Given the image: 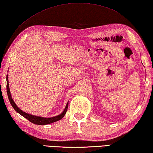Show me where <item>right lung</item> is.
<instances>
[{
  "mask_svg": "<svg viewBox=\"0 0 153 153\" xmlns=\"http://www.w3.org/2000/svg\"><path fill=\"white\" fill-rule=\"evenodd\" d=\"M7 91L8 98H9L10 103L14 109L15 110L16 112H17L19 114H20L21 116H23V117L27 118V120L30 122V123H32L35 124L45 125V124H51L53 123H55V122L61 120V119H62L63 116H65L66 112H67V110L68 108V102L67 105H66L64 110L63 111V112L62 114H60L59 115L54 116V117H52V118H43V117H41V116L29 114H27L26 112H23V110H21L20 108H18L17 105L15 104V102L13 101L12 97H11V94L10 92V89H9V80H8L7 75Z\"/></svg>",
  "mask_w": 153,
  "mask_h": 153,
  "instance_id": "add662e5",
  "label": "right lung"
}]
</instances>
